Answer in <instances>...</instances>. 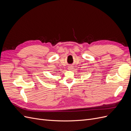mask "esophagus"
I'll use <instances>...</instances> for the list:
<instances>
[{
	"label": "esophagus",
	"mask_w": 131,
	"mask_h": 131,
	"mask_svg": "<svg viewBox=\"0 0 131 131\" xmlns=\"http://www.w3.org/2000/svg\"><path fill=\"white\" fill-rule=\"evenodd\" d=\"M73 67L72 66H69L68 67V69L69 70H72V69H73Z\"/></svg>",
	"instance_id": "1"
}]
</instances>
